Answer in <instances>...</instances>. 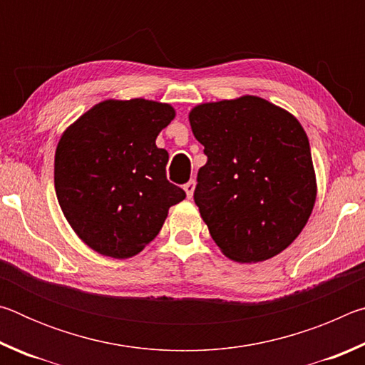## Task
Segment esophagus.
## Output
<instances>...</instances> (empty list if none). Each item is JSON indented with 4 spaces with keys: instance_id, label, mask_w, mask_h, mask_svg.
Returning <instances> with one entry per match:
<instances>
[{
    "instance_id": "34e87169",
    "label": "esophagus",
    "mask_w": 365,
    "mask_h": 365,
    "mask_svg": "<svg viewBox=\"0 0 365 365\" xmlns=\"http://www.w3.org/2000/svg\"><path fill=\"white\" fill-rule=\"evenodd\" d=\"M195 185H196V182H195V180H190V182L185 183V191H187L188 200H191V197H193V193H195Z\"/></svg>"
}]
</instances>
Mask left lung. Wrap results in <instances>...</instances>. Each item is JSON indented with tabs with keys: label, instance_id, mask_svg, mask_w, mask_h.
Listing matches in <instances>:
<instances>
[{
	"label": "left lung",
	"instance_id": "left-lung-1",
	"mask_svg": "<svg viewBox=\"0 0 365 365\" xmlns=\"http://www.w3.org/2000/svg\"><path fill=\"white\" fill-rule=\"evenodd\" d=\"M190 123L207 156L193 197L215 245L238 262L279 255L316 202L304 128L257 96L200 104Z\"/></svg>",
	"mask_w": 365,
	"mask_h": 365
}]
</instances>
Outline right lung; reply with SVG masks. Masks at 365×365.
I'll list each match as a JSON object with an SVG mask.
<instances>
[{
	"instance_id": "obj_1",
	"label": "right lung",
	"mask_w": 365,
	"mask_h": 365,
	"mask_svg": "<svg viewBox=\"0 0 365 365\" xmlns=\"http://www.w3.org/2000/svg\"><path fill=\"white\" fill-rule=\"evenodd\" d=\"M175 117L169 104L108 100L61 137L54 188L67 222L100 255L132 257L159 233L185 191L165 175L156 137Z\"/></svg>"
}]
</instances>
